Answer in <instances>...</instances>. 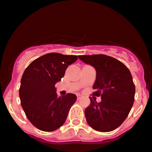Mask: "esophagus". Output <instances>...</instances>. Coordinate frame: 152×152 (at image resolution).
I'll use <instances>...</instances> for the list:
<instances>
[{"label": "esophagus", "instance_id": "esophagus-1", "mask_svg": "<svg viewBox=\"0 0 152 152\" xmlns=\"http://www.w3.org/2000/svg\"><path fill=\"white\" fill-rule=\"evenodd\" d=\"M83 97V96L82 95H81V94H77V99H81V98Z\"/></svg>", "mask_w": 152, "mask_h": 152}]
</instances>
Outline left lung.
Returning <instances> with one entry per match:
<instances>
[{
	"instance_id": "obj_1",
	"label": "left lung",
	"mask_w": 152,
	"mask_h": 152,
	"mask_svg": "<svg viewBox=\"0 0 152 152\" xmlns=\"http://www.w3.org/2000/svg\"><path fill=\"white\" fill-rule=\"evenodd\" d=\"M79 58L96 69L92 95L102 99L98 103L90 97V105L85 110L88 124L100 132L116 129L126 119L134 102L136 89L131 72L122 62L105 55Z\"/></svg>"
}]
</instances>
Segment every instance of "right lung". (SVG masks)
<instances>
[{
    "instance_id": "obj_1",
    "label": "right lung",
    "mask_w": 152,
    "mask_h": 152,
    "mask_svg": "<svg viewBox=\"0 0 152 152\" xmlns=\"http://www.w3.org/2000/svg\"><path fill=\"white\" fill-rule=\"evenodd\" d=\"M76 56L51 53L32 61L21 79L19 97L28 120L43 131H53L66 121L68 111L76 100L74 94L58 96L55 85L64 76Z\"/></svg>"
}]
</instances>
